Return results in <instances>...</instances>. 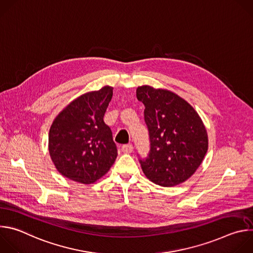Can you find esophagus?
Returning a JSON list of instances; mask_svg holds the SVG:
<instances>
[{"mask_svg": "<svg viewBox=\"0 0 253 253\" xmlns=\"http://www.w3.org/2000/svg\"><path fill=\"white\" fill-rule=\"evenodd\" d=\"M122 151L126 154H129L133 151V145L132 144H125V145L122 146Z\"/></svg>", "mask_w": 253, "mask_h": 253, "instance_id": "obj_1", "label": "esophagus"}]
</instances>
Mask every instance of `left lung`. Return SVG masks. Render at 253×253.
Here are the masks:
<instances>
[{
  "mask_svg": "<svg viewBox=\"0 0 253 253\" xmlns=\"http://www.w3.org/2000/svg\"><path fill=\"white\" fill-rule=\"evenodd\" d=\"M136 96L145 110L150 138L148 157L139 159L153 183L171 187L183 183L200 166L208 149L206 128L194 108L177 94L140 86Z\"/></svg>",
  "mask_w": 253,
  "mask_h": 253,
  "instance_id": "left-lung-1",
  "label": "left lung"
}]
</instances>
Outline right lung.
I'll return each mask as SVG.
<instances>
[{"label":"right lung","mask_w":253,"mask_h":253,"mask_svg":"<svg viewBox=\"0 0 253 253\" xmlns=\"http://www.w3.org/2000/svg\"><path fill=\"white\" fill-rule=\"evenodd\" d=\"M113 96L105 86L72 101L58 114L49 132V153L66 178L91 184L105 175L117 157L112 131L103 118Z\"/></svg>","instance_id":"add662e5"}]
</instances>
